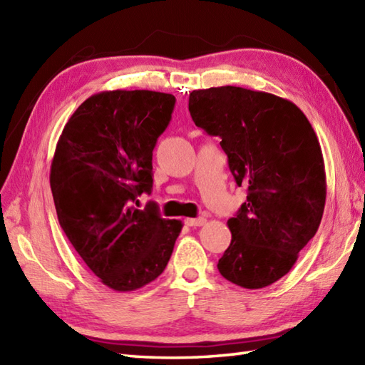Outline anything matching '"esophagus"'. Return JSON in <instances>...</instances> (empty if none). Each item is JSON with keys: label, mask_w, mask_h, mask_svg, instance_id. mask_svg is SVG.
<instances>
[{"label": "esophagus", "mask_w": 365, "mask_h": 365, "mask_svg": "<svg viewBox=\"0 0 365 365\" xmlns=\"http://www.w3.org/2000/svg\"><path fill=\"white\" fill-rule=\"evenodd\" d=\"M185 224L190 227H199V226H204L205 220L204 218H187L185 220Z\"/></svg>", "instance_id": "esophagus-1"}]
</instances>
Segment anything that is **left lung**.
<instances>
[{
	"label": "left lung",
	"mask_w": 365,
	"mask_h": 365,
	"mask_svg": "<svg viewBox=\"0 0 365 365\" xmlns=\"http://www.w3.org/2000/svg\"><path fill=\"white\" fill-rule=\"evenodd\" d=\"M188 110L207 135L220 136L232 175L247 188L227 221L232 242L220 273L243 289H263L289 273L319 230L327 200L319 139L297 105L268 92L192 91Z\"/></svg>",
	"instance_id": "obj_1"
}]
</instances>
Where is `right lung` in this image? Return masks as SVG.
<instances>
[{"mask_svg":"<svg viewBox=\"0 0 365 365\" xmlns=\"http://www.w3.org/2000/svg\"><path fill=\"white\" fill-rule=\"evenodd\" d=\"M175 97L105 91L89 97L59 136L50 170L58 220L75 251L106 287L131 292L155 281L173 254L182 221L165 220L150 195L152 152Z\"/></svg>","mask_w":365,"mask_h":365,"instance_id":"add662e5","label":"right lung"}]
</instances>
